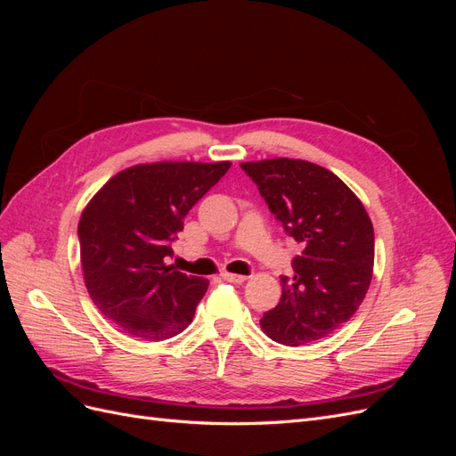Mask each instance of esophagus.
Segmentation results:
<instances>
[{
	"label": "esophagus",
	"mask_w": 456,
	"mask_h": 456,
	"mask_svg": "<svg viewBox=\"0 0 456 456\" xmlns=\"http://www.w3.org/2000/svg\"><path fill=\"white\" fill-rule=\"evenodd\" d=\"M223 280H224V281H230V283H243V281H247V275L224 272V273H223Z\"/></svg>",
	"instance_id": "obj_1"
}]
</instances>
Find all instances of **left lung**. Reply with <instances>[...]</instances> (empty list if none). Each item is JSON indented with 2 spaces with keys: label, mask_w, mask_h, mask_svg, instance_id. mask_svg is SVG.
<instances>
[{
  "label": "left lung",
  "mask_w": 456,
  "mask_h": 456,
  "mask_svg": "<svg viewBox=\"0 0 456 456\" xmlns=\"http://www.w3.org/2000/svg\"><path fill=\"white\" fill-rule=\"evenodd\" d=\"M268 209L305 245L281 300L262 315L265 333L285 346L320 340L363 302L375 265V232L363 203L329 169L305 159L245 161Z\"/></svg>",
  "instance_id": "8db88e82"
}]
</instances>
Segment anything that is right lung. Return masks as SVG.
<instances>
[{
  "label": "right lung",
  "instance_id": "add662e5",
  "mask_svg": "<svg viewBox=\"0 0 456 456\" xmlns=\"http://www.w3.org/2000/svg\"><path fill=\"white\" fill-rule=\"evenodd\" d=\"M230 161L133 165L96 191L77 224L87 291L119 330L163 340L184 330L209 281L165 258L184 216L230 169Z\"/></svg>",
  "mask_w": 456,
  "mask_h": 456
}]
</instances>
